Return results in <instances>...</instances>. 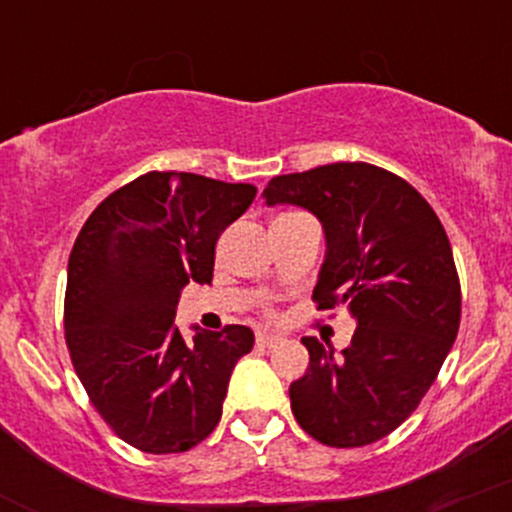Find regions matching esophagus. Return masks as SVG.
Returning a JSON list of instances; mask_svg holds the SVG:
<instances>
[{
    "label": "esophagus",
    "mask_w": 512,
    "mask_h": 512,
    "mask_svg": "<svg viewBox=\"0 0 512 512\" xmlns=\"http://www.w3.org/2000/svg\"><path fill=\"white\" fill-rule=\"evenodd\" d=\"M281 335H273V333H258L256 335V345L258 347H276L281 342Z\"/></svg>",
    "instance_id": "34e87169"
}]
</instances>
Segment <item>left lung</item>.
Returning a JSON list of instances; mask_svg holds the SVG:
<instances>
[{
    "mask_svg": "<svg viewBox=\"0 0 512 512\" xmlns=\"http://www.w3.org/2000/svg\"><path fill=\"white\" fill-rule=\"evenodd\" d=\"M263 197L320 219L328 254L313 300L318 310L347 305L357 320L342 357L303 337L310 365L291 384L295 421L335 449L374 444L419 407L458 335L449 236L407 179L367 162L278 175Z\"/></svg>",
    "mask_w": 512,
    "mask_h": 512,
    "instance_id": "left-lung-1",
    "label": "left lung"
}]
</instances>
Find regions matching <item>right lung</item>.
Segmentation results:
<instances>
[{"label": "right lung", "mask_w": 512, "mask_h": 512, "mask_svg": "<svg viewBox=\"0 0 512 512\" xmlns=\"http://www.w3.org/2000/svg\"><path fill=\"white\" fill-rule=\"evenodd\" d=\"M254 197V184L147 172L105 197L73 244L68 355L96 412L135 449L182 453L217 429L254 333L226 325L184 342L175 310L189 281L212 283L221 231Z\"/></svg>", "instance_id": "obj_1"}]
</instances>
